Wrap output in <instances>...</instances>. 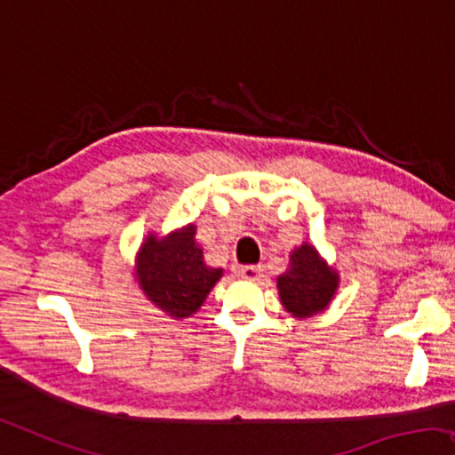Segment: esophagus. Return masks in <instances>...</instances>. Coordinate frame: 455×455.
I'll list each match as a JSON object with an SVG mask.
<instances>
[{"label": "esophagus", "instance_id": "1", "mask_svg": "<svg viewBox=\"0 0 455 455\" xmlns=\"http://www.w3.org/2000/svg\"><path fill=\"white\" fill-rule=\"evenodd\" d=\"M261 266H243L239 267V276L245 280H258L261 276Z\"/></svg>", "mask_w": 455, "mask_h": 455}]
</instances>
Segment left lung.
I'll return each mask as SVG.
<instances>
[{"label": "left lung", "instance_id": "1", "mask_svg": "<svg viewBox=\"0 0 455 455\" xmlns=\"http://www.w3.org/2000/svg\"><path fill=\"white\" fill-rule=\"evenodd\" d=\"M340 276L319 258L317 249L303 243L291 253L289 270L278 276V294L292 317L307 319L328 309Z\"/></svg>", "mask_w": 455, "mask_h": 455}]
</instances>
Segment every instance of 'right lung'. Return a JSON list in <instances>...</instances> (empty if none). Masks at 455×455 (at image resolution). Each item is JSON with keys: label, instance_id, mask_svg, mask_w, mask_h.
I'll list each match as a JSON object with an SVG mask.
<instances>
[{"label": "right lung", "instance_id": "right-lung-1", "mask_svg": "<svg viewBox=\"0 0 455 455\" xmlns=\"http://www.w3.org/2000/svg\"><path fill=\"white\" fill-rule=\"evenodd\" d=\"M136 278L158 309L172 319H185L200 309L222 278V267L204 264L196 225H188L166 236H146L136 258Z\"/></svg>", "mask_w": 455, "mask_h": 455}]
</instances>
